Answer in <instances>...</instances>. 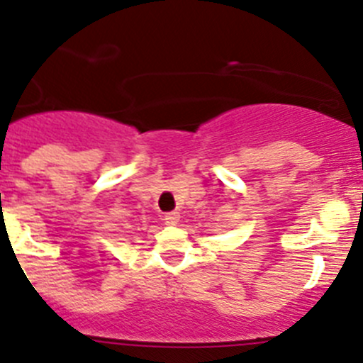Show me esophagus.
<instances>
[{"instance_id":"esophagus-1","label":"esophagus","mask_w":363,"mask_h":363,"mask_svg":"<svg viewBox=\"0 0 363 363\" xmlns=\"http://www.w3.org/2000/svg\"><path fill=\"white\" fill-rule=\"evenodd\" d=\"M179 219H181V214H179L177 211H172L164 214V223H167V225H177Z\"/></svg>"}]
</instances>
